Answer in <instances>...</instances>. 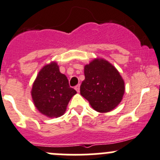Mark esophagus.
Instances as JSON below:
<instances>
[{"label": "esophagus", "instance_id": "34e87169", "mask_svg": "<svg viewBox=\"0 0 160 160\" xmlns=\"http://www.w3.org/2000/svg\"><path fill=\"white\" fill-rule=\"evenodd\" d=\"M80 84H77V86H75V90L77 92H80Z\"/></svg>", "mask_w": 160, "mask_h": 160}]
</instances>
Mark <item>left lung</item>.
<instances>
[{
	"mask_svg": "<svg viewBox=\"0 0 160 160\" xmlns=\"http://www.w3.org/2000/svg\"><path fill=\"white\" fill-rule=\"evenodd\" d=\"M80 94L94 110L107 112L116 108L124 94V82L116 68L104 59H94L84 67Z\"/></svg>",
	"mask_w": 160,
	"mask_h": 160,
	"instance_id": "obj_1",
	"label": "left lung"
}]
</instances>
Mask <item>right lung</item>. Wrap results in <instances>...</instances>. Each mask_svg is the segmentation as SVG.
Masks as SVG:
<instances>
[{"mask_svg":"<svg viewBox=\"0 0 160 160\" xmlns=\"http://www.w3.org/2000/svg\"><path fill=\"white\" fill-rule=\"evenodd\" d=\"M76 93L55 62L44 66L39 72L31 91L36 108L48 117L64 114L69 100Z\"/></svg>","mask_w":160,"mask_h":160,"instance_id":"add662e5","label":"right lung"}]
</instances>
